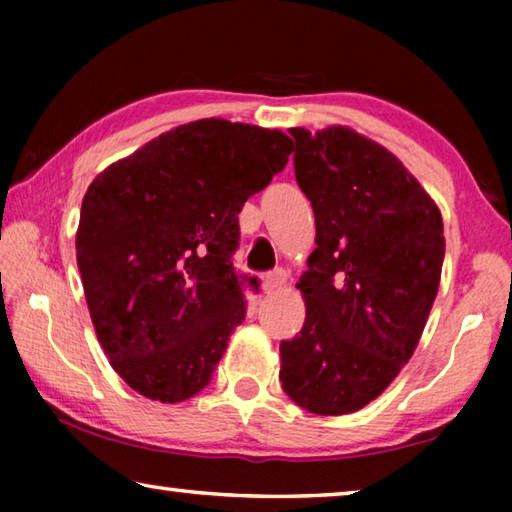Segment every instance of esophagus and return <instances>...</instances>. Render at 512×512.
Masks as SVG:
<instances>
[{
  "label": "esophagus",
  "instance_id": "1",
  "mask_svg": "<svg viewBox=\"0 0 512 512\" xmlns=\"http://www.w3.org/2000/svg\"><path fill=\"white\" fill-rule=\"evenodd\" d=\"M287 277H289V273L284 271V268H275V271H271L264 277V291L266 293L280 291L284 284H287Z\"/></svg>",
  "mask_w": 512,
  "mask_h": 512
}]
</instances>
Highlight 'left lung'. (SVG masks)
Masks as SVG:
<instances>
[{"instance_id":"obj_1","label":"left lung","mask_w":512,"mask_h":512,"mask_svg":"<svg viewBox=\"0 0 512 512\" xmlns=\"http://www.w3.org/2000/svg\"><path fill=\"white\" fill-rule=\"evenodd\" d=\"M296 142V180L316 216L298 289L300 334L280 343L284 393L309 413H354L418 348L445 259L443 216L384 146L343 126Z\"/></svg>"}]
</instances>
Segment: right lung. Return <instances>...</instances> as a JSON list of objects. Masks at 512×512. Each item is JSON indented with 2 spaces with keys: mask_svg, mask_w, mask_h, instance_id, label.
Segmentation results:
<instances>
[{
  "mask_svg": "<svg viewBox=\"0 0 512 512\" xmlns=\"http://www.w3.org/2000/svg\"><path fill=\"white\" fill-rule=\"evenodd\" d=\"M280 131L198 119L99 173L76 232L85 300L117 375L149 400L183 402L210 384L246 318L239 212L289 162Z\"/></svg>",
  "mask_w": 512,
  "mask_h": 512,
  "instance_id": "1",
  "label": "right lung"
}]
</instances>
